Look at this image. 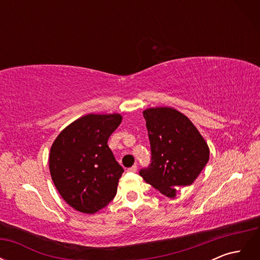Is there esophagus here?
<instances>
[{
	"label": "esophagus",
	"instance_id": "obj_1",
	"mask_svg": "<svg viewBox=\"0 0 260 260\" xmlns=\"http://www.w3.org/2000/svg\"><path fill=\"white\" fill-rule=\"evenodd\" d=\"M137 169H138V168H137V166L135 165V166H132V167L128 168V169H127V171H128V172H136V171H137Z\"/></svg>",
	"mask_w": 260,
	"mask_h": 260
}]
</instances>
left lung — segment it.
<instances>
[{"label":"left lung","instance_id":"obj_1","mask_svg":"<svg viewBox=\"0 0 260 260\" xmlns=\"http://www.w3.org/2000/svg\"><path fill=\"white\" fill-rule=\"evenodd\" d=\"M151 143L152 162L140 176L169 199L177 188L190 185L209 159V147L188 118L172 107L143 112Z\"/></svg>","mask_w":260,"mask_h":260}]
</instances>
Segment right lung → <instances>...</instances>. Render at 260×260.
<instances>
[{
	"mask_svg": "<svg viewBox=\"0 0 260 260\" xmlns=\"http://www.w3.org/2000/svg\"><path fill=\"white\" fill-rule=\"evenodd\" d=\"M120 114H88L68 124L51 146L49 167L55 187L77 211L95 214L117 193L123 169L107 145Z\"/></svg>",
	"mask_w": 260,
	"mask_h": 260,
	"instance_id": "right-lung-1",
	"label": "right lung"
}]
</instances>
